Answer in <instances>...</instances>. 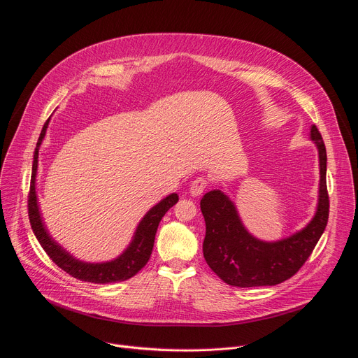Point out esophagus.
I'll list each match as a JSON object with an SVG mask.
<instances>
[{
	"label": "esophagus",
	"mask_w": 358,
	"mask_h": 358,
	"mask_svg": "<svg viewBox=\"0 0 358 358\" xmlns=\"http://www.w3.org/2000/svg\"><path fill=\"white\" fill-rule=\"evenodd\" d=\"M208 185V180L206 177H196L192 182H191V188H189V192L196 196V195H201L203 192V189L207 188Z\"/></svg>",
	"instance_id": "34e87169"
}]
</instances>
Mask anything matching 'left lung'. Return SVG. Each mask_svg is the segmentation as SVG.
Here are the masks:
<instances>
[{
    "label": "left lung",
    "instance_id": "1",
    "mask_svg": "<svg viewBox=\"0 0 358 358\" xmlns=\"http://www.w3.org/2000/svg\"><path fill=\"white\" fill-rule=\"evenodd\" d=\"M310 136L319 148L320 195L315 218L300 232L279 242L258 241L246 232L234 203L224 192L214 189L202 196L199 207L206 220L203 258L225 283L238 287L275 286L296 275L309 259L326 229L330 207L326 145L315 124Z\"/></svg>",
    "mask_w": 358,
    "mask_h": 358
}]
</instances>
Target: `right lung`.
<instances>
[{"label": "right lung", "mask_w": 358, "mask_h": 358, "mask_svg": "<svg viewBox=\"0 0 358 358\" xmlns=\"http://www.w3.org/2000/svg\"><path fill=\"white\" fill-rule=\"evenodd\" d=\"M48 122L49 119L45 122L42 127V131L34 152L32 176H31L29 192H28V217L36 239L39 241L41 246L43 248L48 257L52 259L55 265H58L62 271H65L66 273H69L71 276L82 282L113 283V282H123L133 278L148 262L150 255L152 252V246H155V238H156L159 224L162 218L166 215V213L178 201V195L177 194L169 195L144 215V218L137 227L134 239L131 241L130 246L120 255L117 259L106 264H83L80 261H76L65 249H62L57 242L50 239V236L48 235L46 229L42 225L38 203H36L35 176L38 169V150L45 136Z\"/></svg>", "instance_id": "right-lung-1"}]
</instances>
